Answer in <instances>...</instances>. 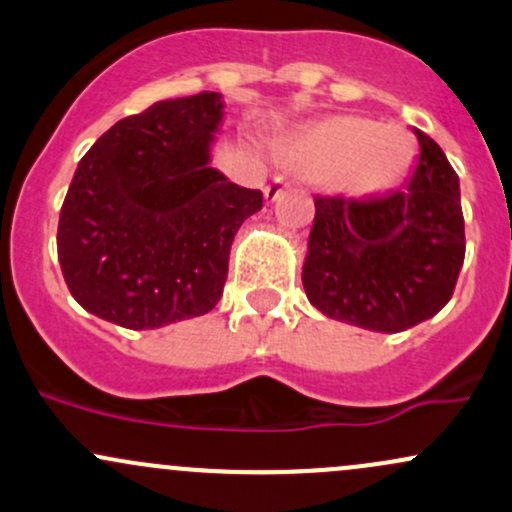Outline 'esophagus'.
<instances>
[{
  "label": "esophagus",
  "instance_id": "esophagus-1",
  "mask_svg": "<svg viewBox=\"0 0 512 512\" xmlns=\"http://www.w3.org/2000/svg\"><path fill=\"white\" fill-rule=\"evenodd\" d=\"M286 192V184H284V179H274L272 184H267L265 187V199L267 201H277L279 196H282Z\"/></svg>",
  "mask_w": 512,
  "mask_h": 512
}]
</instances>
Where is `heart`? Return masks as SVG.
Instances as JSON below:
<instances>
[{"instance_id":"heart-1","label":"heart","mask_w":512,"mask_h":512,"mask_svg":"<svg viewBox=\"0 0 512 512\" xmlns=\"http://www.w3.org/2000/svg\"><path fill=\"white\" fill-rule=\"evenodd\" d=\"M411 140L357 116H330L286 143V162L311 182H338L350 199L389 194L411 170Z\"/></svg>"}]
</instances>
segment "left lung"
Returning <instances> with one entry per match:
<instances>
[{"instance_id": "8db88e82", "label": "left lung", "mask_w": 512, "mask_h": 512, "mask_svg": "<svg viewBox=\"0 0 512 512\" xmlns=\"http://www.w3.org/2000/svg\"><path fill=\"white\" fill-rule=\"evenodd\" d=\"M401 192L376 199L318 196L303 289L323 316L401 333L442 311L464 265L459 177L428 133Z\"/></svg>"}]
</instances>
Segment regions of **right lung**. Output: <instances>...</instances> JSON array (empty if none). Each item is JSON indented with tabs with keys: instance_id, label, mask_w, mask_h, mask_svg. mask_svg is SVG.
<instances>
[{
	"instance_id": "obj_1",
	"label": "right lung",
	"mask_w": 512,
	"mask_h": 512,
	"mask_svg": "<svg viewBox=\"0 0 512 512\" xmlns=\"http://www.w3.org/2000/svg\"><path fill=\"white\" fill-rule=\"evenodd\" d=\"M223 97L155 101L109 128L77 165L60 209L58 260L84 311L128 330L209 313L235 233L260 189L211 167Z\"/></svg>"
}]
</instances>
